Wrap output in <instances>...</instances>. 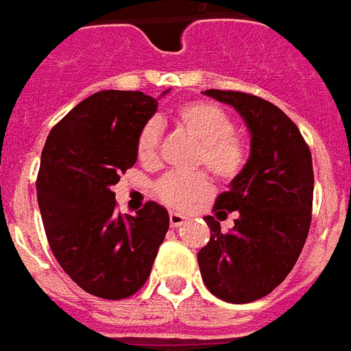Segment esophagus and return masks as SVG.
Instances as JSON below:
<instances>
[{
  "mask_svg": "<svg viewBox=\"0 0 351 351\" xmlns=\"http://www.w3.org/2000/svg\"><path fill=\"white\" fill-rule=\"evenodd\" d=\"M186 222V217L181 213H170V226L172 228H179V226H183Z\"/></svg>",
  "mask_w": 351,
  "mask_h": 351,
  "instance_id": "34e87169",
  "label": "esophagus"
}]
</instances>
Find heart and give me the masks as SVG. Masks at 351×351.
Here are the masks:
<instances>
[{
  "mask_svg": "<svg viewBox=\"0 0 351 351\" xmlns=\"http://www.w3.org/2000/svg\"><path fill=\"white\" fill-rule=\"evenodd\" d=\"M173 121L198 144L194 166H204L219 181H234L249 160V144L235 132L234 117L209 101L183 102ZM160 125L155 119L140 129L136 138V157L144 166L158 165ZM153 193L165 206L186 209L211 193V181L204 172L166 173L158 179Z\"/></svg>",
  "mask_w": 351,
  "mask_h": 351,
  "instance_id": "heart-1",
  "label": "heart"
}]
</instances>
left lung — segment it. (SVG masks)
<instances>
[{"instance_id": "1", "label": "left lung", "mask_w": 351, "mask_h": 351, "mask_svg": "<svg viewBox=\"0 0 351 351\" xmlns=\"http://www.w3.org/2000/svg\"><path fill=\"white\" fill-rule=\"evenodd\" d=\"M232 104L250 130V157L213 211H237L234 228L206 217L211 237L198 252L207 290L228 303H250L277 288L293 269L312 221L311 149L298 125L273 102L243 91H204Z\"/></svg>"}]
</instances>
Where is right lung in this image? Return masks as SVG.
<instances>
[{"label": "right lung", "instance_id": "right-lung-1", "mask_svg": "<svg viewBox=\"0 0 351 351\" xmlns=\"http://www.w3.org/2000/svg\"><path fill=\"white\" fill-rule=\"evenodd\" d=\"M157 104L142 91H99L74 106L43 147L37 200L46 237L63 271L95 298L134 295L170 226L155 202L136 217L117 213L112 191L136 162L138 132Z\"/></svg>", "mask_w": 351, "mask_h": 351}]
</instances>
